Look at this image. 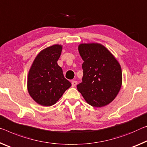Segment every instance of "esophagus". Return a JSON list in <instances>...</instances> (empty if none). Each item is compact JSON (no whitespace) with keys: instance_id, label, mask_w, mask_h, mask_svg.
<instances>
[{"instance_id":"34e87169","label":"esophagus","mask_w":147,"mask_h":147,"mask_svg":"<svg viewBox=\"0 0 147 147\" xmlns=\"http://www.w3.org/2000/svg\"><path fill=\"white\" fill-rule=\"evenodd\" d=\"M72 87H75V86L77 85V81L76 80H73L72 81Z\"/></svg>"}]
</instances>
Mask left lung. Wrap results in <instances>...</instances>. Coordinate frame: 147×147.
<instances>
[{
  "mask_svg": "<svg viewBox=\"0 0 147 147\" xmlns=\"http://www.w3.org/2000/svg\"><path fill=\"white\" fill-rule=\"evenodd\" d=\"M78 51L84 61L82 82L77 85L78 92L90 105H107L115 99L122 86L119 63L101 44H80Z\"/></svg>",
  "mask_w": 147,
  "mask_h": 147,
  "instance_id": "8db88e82",
  "label": "left lung"
}]
</instances>
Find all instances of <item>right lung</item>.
Listing matches in <instances>:
<instances>
[{
	"label": "right lung",
	"instance_id": "add662e5",
	"mask_svg": "<svg viewBox=\"0 0 147 147\" xmlns=\"http://www.w3.org/2000/svg\"><path fill=\"white\" fill-rule=\"evenodd\" d=\"M61 51L62 46L58 44L42 50L29 72L28 92L37 103L42 106L54 105L71 86L57 63Z\"/></svg>",
	"mask_w": 147,
	"mask_h": 147
}]
</instances>
